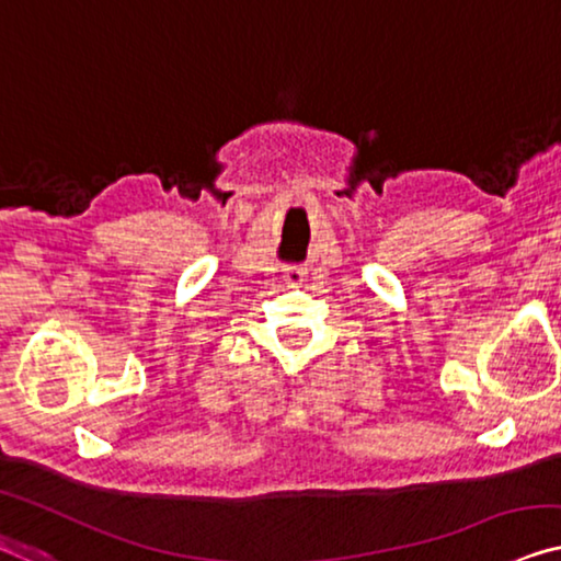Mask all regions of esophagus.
<instances>
[{"instance_id": "esophagus-1", "label": "esophagus", "mask_w": 561, "mask_h": 561, "mask_svg": "<svg viewBox=\"0 0 561 561\" xmlns=\"http://www.w3.org/2000/svg\"><path fill=\"white\" fill-rule=\"evenodd\" d=\"M307 277V266H284V282L291 284H302Z\"/></svg>"}]
</instances>
